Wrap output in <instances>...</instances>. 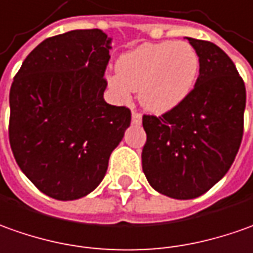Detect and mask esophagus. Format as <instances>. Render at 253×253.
<instances>
[{
  "instance_id": "1",
  "label": "esophagus",
  "mask_w": 253,
  "mask_h": 253,
  "mask_svg": "<svg viewBox=\"0 0 253 253\" xmlns=\"http://www.w3.org/2000/svg\"><path fill=\"white\" fill-rule=\"evenodd\" d=\"M131 122H133V125H141V122H142V118H141L140 113H138V112L131 113Z\"/></svg>"
}]
</instances>
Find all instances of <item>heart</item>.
I'll use <instances>...</instances> for the list:
<instances>
[{"label":"heart","mask_w":253,"mask_h":253,"mask_svg":"<svg viewBox=\"0 0 253 253\" xmlns=\"http://www.w3.org/2000/svg\"><path fill=\"white\" fill-rule=\"evenodd\" d=\"M116 75L108 77L115 95L127 99L131 90L148 112L162 115L181 104L197 83L198 52L185 41L145 42L119 56Z\"/></svg>","instance_id":"heart-1"}]
</instances>
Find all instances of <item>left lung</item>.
Instances as JSON below:
<instances>
[{"label":"left lung","mask_w":253,"mask_h":253,"mask_svg":"<svg viewBox=\"0 0 253 253\" xmlns=\"http://www.w3.org/2000/svg\"><path fill=\"white\" fill-rule=\"evenodd\" d=\"M199 56V76L181 104L144 116L142 170L149 185L174 199L198 198L234 162L244 131L245 84L234 62L213 42L187 37Z\"/></svg>","instance_id":"left-lung-1"}]
</instances>
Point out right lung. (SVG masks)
<instances>
[{"label": "right lung", "mask_w": 253, "mask_h": 253, "mask_svg": "<svg viewBox=\"0 0 253 253\" xmlns=\"http://www.w3.org/2000/svg\"><path fill=\"white\" fill-rule=\"evenodd\" d=\"M112 39L99 29L44 40L27 55L9 92V142L42 194L73 201L104 180L131 112L105 102Z\"/></svg>", "instance_id": "1"}]
</instances>
